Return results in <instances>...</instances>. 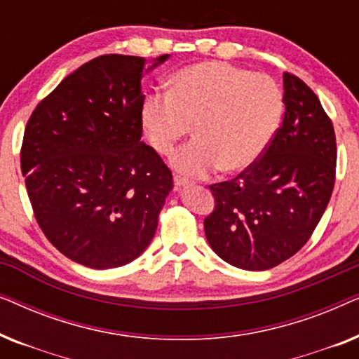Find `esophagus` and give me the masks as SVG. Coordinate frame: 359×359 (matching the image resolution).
I'll return each instance as SVG.
<instances>
[{
    "mask_svg": "<svg viewBox=\"0 0 359 359\" xmlns=\"http://www.w3.org/2000/svg\"><path fill=\"white\" fill-rule=\"evenodd\" d=\"M173 183H175L176 188H181V186H186V184H189V181L186 180V178H181L180 175H175V176H173Z\"/></svg>",
    "mask_w": 359,
    "mask_h": 359,
    "instance_id": "obj_1",
    "label": "esophagus"
}]
</instances>
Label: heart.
I'll return each mask as SVG.
<instances>
[{
	"label": "heart",
	"instance_id": "obj_1",
	"mask_svg": "<svg viewBox=\"0 0 359 359\" xmlns=\"http://www.w3.org/2000/svg\"><path fill=\"white\" fill-rule=\"evenodd\" d=\"M283 109L274 78L225 62H203L176 72L170 93L145 97L142 124L160 155H170L194 126L196 139L171 158L183 175L204 176L215 168L238 173L268 149Z\"/></svg>",
	"mask_w": 359,
	"mask_h": 359
}]
</instances>
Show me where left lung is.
Listing matches in <instances>:
<instances>
[{"label": "left lung", "instance_id": "8db88e82", "mask_svg": "<svg viewBox=\"0 0 359 359\" xmlns=\"http://www.w3.org/2000/svg\"><path fill=\"white\" fill-rule=\"evenodd\" d=\"M283 124L257 163L210 184L215 208L205 238L232 266L264 271L312 237L335 186L337 139L316 93L284 73Z\"/></svg>", "mask_w": 359, "mask_h": 359}]
</instances>
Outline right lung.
<instances>
[{
  "label": "right lung",
  "mask_w": 359,
  "mask_h": 359,
  "mask_svg": "<svg viewBox=\"0 0 359 359\" xmlns=\"http://www.w3.org/2000/svg\"><path fill=\"white\" fill-rule=\"evenodd\" d=\"M144 67L142 57L93 58L39 102L24 130L21 170L34 217L83 266L117 268L139 257L173 188L171 170L140 140Z\"/></svg>",
  "instance_id": "1"
}]
</instances>
